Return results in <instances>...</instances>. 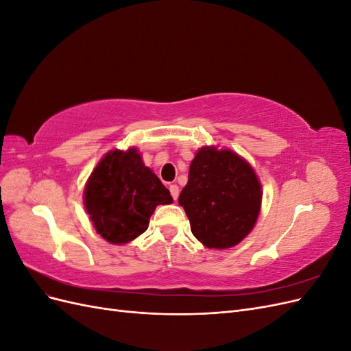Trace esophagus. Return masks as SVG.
Returning a JSON list of instances; mask_svg holds the SVG:
<instances>
[{"mask_svg": "<svg viewBox=\"0 0 351 351\" xmlns=\"http://www.w3.org/2000/svg\"><path fill=\"white\" fill-rule=\"evenodd\" d=\"M169 193H171V196H173V199L174 200H177L178 199V187H177V184H171L169 186Z\"/></svg>", "mask_w": 351, "mask_h": 351, "instance_id": "obj_1", "label": "esophagus"}]
</instances>
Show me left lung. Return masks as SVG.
I'll use <instances>...</instances> for the list:
<instances>
[{
    "label": "left lung",
    "mask_w": 351,
    "mask_h": 351,
    "mask_svg": "<svg viewBox=\"0 0 351 351\" xmlns=\"http://www.w3.org/2000/svg\"><path fill=\"white\" fill-rule=\"evenodd\" d=\"M262 200L253 168L231 151L200 149L190 164L178 204L193 236L210 249L236 246L252 231Z\"/></svg>",
    "instance_id": "8db88e82"
}]
</instances>
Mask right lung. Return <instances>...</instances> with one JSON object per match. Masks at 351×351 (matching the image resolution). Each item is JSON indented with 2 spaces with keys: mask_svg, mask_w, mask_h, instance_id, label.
Here are the masks:
<instances>
[{
  "mask_svg": "<svg viewBox=\"0 0 351 351\" xmlns=\"http://www.w3.org/2000/svg\"><path fill=\"white\" fill-rule=\"evenodd\" d=\"M168 204H173L169 190L145 167L134 147L105 155L84 189V206L95 230L114 244L141 236L155 208Z\"/></svg>",
  "mask_w": 351,
  "mask_h": 351,
  "instance_id": "obj_1",
  "label": "right lung"
}]
</instances>
